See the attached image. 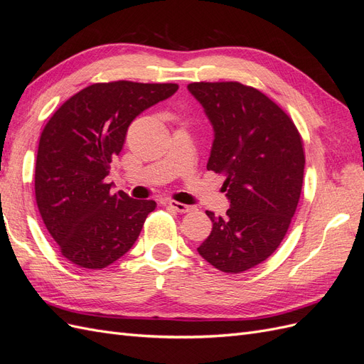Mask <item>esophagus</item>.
<instances>
[{"mask_svg": "<svg viewBox=\"0 0 364 364\" xmlns=\"http://www.w3.org/2000/svg\"><path fill=\"white\" fill-rule=\"evenodd\" d=\"M168 206H170V208H173L174 211L181 213V214L190 213V211H193V209H194V206H191V205H185V203H181V202H174V200H170V202H168Z\"/></svg>", "mask_w": 364, "mask_h": 364, "instance_id": "34e87169", "label": "esophagus"}]
</instances>
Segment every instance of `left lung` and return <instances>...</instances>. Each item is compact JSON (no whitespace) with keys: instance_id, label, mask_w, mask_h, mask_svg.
<instances>
[{"instance_id":"8db88e82","label":"left lung","mask_w":364,"mask_h":364,"mask_svg":"<svg viewBox=\"0 0 364 364\" xmlns=\"http://www.w3.org/2000/svg\"><path fill=\"white\" fill-rule=\"evenodd\" d=\"M214 130L206 168L223 173L225 217L197 247L215 269L240 273L278 249L299 202L305 156L290 117L255 87L238 82L190 83Z\"/></svg>"}]
</instances>
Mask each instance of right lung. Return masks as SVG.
Listing matches in <instances>:
<instances>
[{
    "label": "right lung",
    "mask_w": 364,
    "mask_h": 364,
    "mask_svg": "<svg viewBox=\"0 0 364 364\" xmlns=\"http://www.w3.org/2000/svg\"><path fill=\"white\" fill-rule=\"evenodd\" d=\"M178 90L176 83H95L65 102L43 127L36 203L62 255L75 266L105 269L135 245L156 202L112 194L106 176L132 121Z\"/></svg>",
    "instance_id": "right-lung-1"
}]
</instances>
